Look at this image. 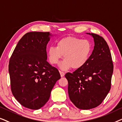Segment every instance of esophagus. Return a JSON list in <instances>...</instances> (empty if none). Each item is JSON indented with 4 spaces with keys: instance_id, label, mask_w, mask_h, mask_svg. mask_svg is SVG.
Wrapping results in <instances>:
<instances>
[{
    "instance_id": "esophagus-1",
    "label": "esophagus",
    "mask_w": 122,
    "mask_h": 122,
    "mask_svg": "<svg viewBox=\"0 0 122 122\" xmlns=\"http://www.w3.org/2000/svg\"><path fill=\"white\" fill-rule=\"evenodd\" d=\"M60 75H61V77H64L65 75V73L64 72H62V71H60Z\"/></svg>"
}]
</instances>
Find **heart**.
Instances as JSON below:
<instances>
[{
	"instance_id": "b5f03b06",
	"label": "heart",
	"mask_w": 122,
	"mask_h": 122,
	"mask_svg": "<svg viewBox=\"0 0 122 122\" xmlns=\"http://www.w3.org/2000/svg\"><path fill=\"white\" fill-rule=\"evenodd\" d=\"M93 46L89 40L68 36L61 38L56 43V47H51L47 51L50 62L56 65L64 56L65 60L60 65L62 70L80 69L88 62Z\"/></svg>"
}]
</instances>
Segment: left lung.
Segmentation results:
<instances>
[{
  "label": "left lung",
  "mask_w": 122,
  "mask_h": 122,
  "mask_svg": "<svg viewBox=\"0 0 122 122\" xmlns=\"http://www.w3.org/2000/svg\"><path fill=\"white\" fill-rule=\"evenodd\" d=\"M94 38V50L88 62L72 73L67 72L70 99L77 108L90 109L98 107L111 87L113 64L109 48L103 37L86 33Z\"/></svg>",
  "instance_id": "1"
}]
</instances>
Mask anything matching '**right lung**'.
<instances>
[{
    "label": "right lung",
    "mask_w": 122,
    "mask_h": 122,
    "mask_svg": "<svg viewBox=\"0 0 122 122\" xmlns=\"http://www.w3.org/2000/svg\"><path fill=\"white\" fill-rule=\"evenodd\" d=\"M53 36L50 32L26 33L18 42L9 60L12 94L25 108H42L61 78L58 70L47 61L46 46Z\"/></svg>",
    "instance_id": "obj_1"
}]
</instances>
